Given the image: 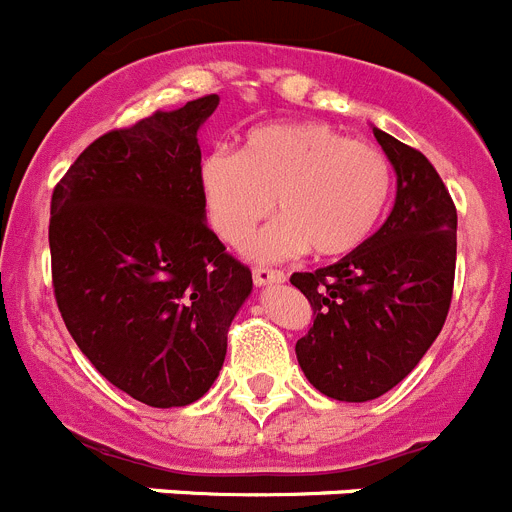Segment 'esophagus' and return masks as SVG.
Listing matches in <instances>:
<instances>
[{
  "mask_svg": "<svg viewBox=\"0 0 512 512\" xmlns=\"http://www.w3.org/2000/svg\"><path fill=\"white\" fill-rule=\"evenodd\" d=\"M252 280H255V285H260V288H267V285L283 283L285 275L280 273V270H267V267H255V270H252Z\"/></svg>",
  "mask_w": 512,
  "mask_h": 512,
  "instance_id": "esophagus-1",
  "label": "esophagus"
}]
</instances>
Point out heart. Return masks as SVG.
<instances>
[{"label":"heart","instance_id":"1","mask_svg":"<svg viewBox=\"0 0 512 512\" xmlns=\"http://www.w3.org/2000/svg\"><path fill=\"white\" fill-rule=\"evenodd\" d=\"M206 216L216 237L245 245L275 209L278 222L247 247L252 260L357 252L375 234L393 193V165L372 142L347 140L326 122L262 124L237 155L216 150L199 165Z\"/></svg>","mask_w":512,"mask_h":512}]
</instances>
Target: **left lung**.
<instances>
[{
	"mask_svg": "<svg viewBox=\"0 0 512 512\" xmlns=\"http://www.w3.org/2000/svg\"><path fill=\"white\" fill-rule=\"evenodd\" d=\"M395 170V204L352 255L290 283L313 308L296 357L313 388L344 403L393 390L421 362L446 321L457 265V209L413 147L377 130Z\"/></svg>",
	"mask_w": 512,
	"mask_h": 512,
	"instance_id": "1",
	"label": "left lung"
}]
</instances>
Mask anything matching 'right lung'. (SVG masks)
Returning <instances> with one entry per match:
<instances>
[{
	"label": "right lung",
	"instance_id": "right-lung-1",
	"mask_svg": "<svg viewBox=\"0 0 512 512\" xmlns=\"http://www.w3.org/2000/svg\"><path fill=\"white\" fill-rule=\"evenodd\" d=\"M216 107L219 96H201L101 135L50 201L66 329L114 388L153 408L209 393L252 293L250 267L206 224L196 135Z\"/></svg>",
	"mask_w": 512,
	"mask_h": 512
}]
</instances>
